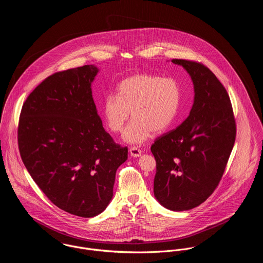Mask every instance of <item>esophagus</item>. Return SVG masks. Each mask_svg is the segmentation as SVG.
<instances>
[{
    "label": "esophagus",
    "mask_w": 263,
    "mask_h": 263,
    "mask_svg": "<svg viewBox=\"0 0 263 263\" xmlns=\"http://www.w3.org/2000/svg\"><path fill=\"white\" fill-rule=\"evenodd\" d=\"M129 153H130V155L133 156V157H140L141 156V154H142V151L141 149H139L138 147H132L130 149H129Z\"/></svg>",
    "instance_id": "1"
}]
</instances>
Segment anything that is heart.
Returning <instances> with one entry per match:
<instances>
[{
  "instance_id": "b5f03b06",
  "label": "heart",
  "mask_w": 263,
  "mask_h": 263,
  "mask_svg": "<svg viewBox=\"0 0 263 263\" xmlns=\"http://www.w3.org/2000/svg\"><path fill=\"white\" fill-rule=\"evenodd\" d=\"M181 101L180 83L172 77L138 74L122 80L117 94L104 98L102 112L107 128L118 134L132 114L123 134L130 144H141L152 134H161L172 124Z\"/></svg>"
}]
</instances>
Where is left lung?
Listing matches in <instances>:
<instances>
[{"mask_svg":"<svg viewBox=\"0 0 263 263\" xmlns=\"http://www.w3.org/2000/svg\"><path fill=\"white\" fill-rule=\"evenodd\" d=\"M191 77L194 103L187 118L151 146L156 160L154 194L171 211H186L205 201L218 187L236 140L229 94L203 64L173 59Z\"/></svg>","mask_w":263,"mask_h":263,"instance_id":"8db88e82","label":"left lung"}]
</instances>
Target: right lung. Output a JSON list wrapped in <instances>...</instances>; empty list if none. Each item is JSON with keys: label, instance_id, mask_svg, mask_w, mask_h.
Listing matches in <instances>:
<instances>
[{"label": "right lung", "instance_id": "1", "mask_svg": "<svg viewBox=\"0 0 263 263\" xmlns=\"http://www.w3.org/2000/svg\"><path fill=\"white\" fill-rule=\"evenodd\" d=\"M92 65L44 79L23 103L18 123L21 159L45 196L82 218L102 213L117 168L127 159L102 126L92 97Z\"/></svg>", "mask_w": 263, "mask_h": 263}]
</instances>
